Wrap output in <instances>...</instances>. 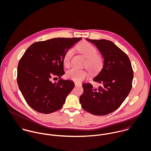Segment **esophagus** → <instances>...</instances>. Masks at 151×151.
Returning a JSON list of instances; mask_svg holds the SVG:
<instances>
[{"label":"esophagus","instance_id":"esophagus-1","mask_svg":"<svg viewBox=\"0 0 151 151\" xmlns=\"http://www.w3.org/2000/svg\"><path fill=\"white\" fill-rule=\"evenodd\" d=\"M81 86V84H77V83L75 84V86Z\"/></svg>","mask_w":151,"mask_h":151}]
</instances>
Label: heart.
Listing matches in <instances>:
<instances>
[{
    "mask_svg": "<svg viewBox=\"0 0 151 151\" xmlns=\"http://www.w3.org/2000/svg\"><path fill=\"white\" fill-rule=\"evenodd\" d=\"M76 49L81 53L86 58V67L92 73L99 71L103 67L104 59L101 55L97 54V49L88 42H83L76 46ZM73 51L72 49L67 50L64 55L63 62L65 67L71 64V58ZM88 77V73L84 70L73 68L66 73V77L76 83H80Z\"/></svg>",
    "mask_w": 151,
    "mask_h": 151,
    "instance_id": "b5f03b06",
    "label": "heart"
}]
</instances>
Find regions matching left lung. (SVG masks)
I'll return each instance as SVG.
<instances>
[{
    "mask_svg": "<svg viewBox=\"0 0 151 151\" xmlns=\"http://www.w3.org/2000/svg\"><path fill=\"white\" fill-rule=\"evenodd\" d=\"M86 40L95 44L104 59V66L93 81L100 84L94 88L84 83L80 96L81 106L86 111L97 116L108 114L119 108L132 88L134 77L129 58L111 41L105 40Z\"/></svg>",
    "mask_w": 151,
    "mask_h": 151,
    "instance_id": "obj_1",
    "label": "left lung"
}]
</instances>
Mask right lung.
I'll use <instances>...</instances> for the list:
<instances>
[{"mask_svg": "<svg viewBox=\"0 0 151 151\" xmlns=\"http://www.w3.org/2000/svg\"><path fill=\"white\" fill-rule=\"evenodd\" d=\"M82 38H56L32 43L25 52L17 67V81L28 105L48 114L62 108L74 87L71 80H59L65 74L63 59L65 52Z\"/></svg>", "mask_w": 151, "mask_h": 151, "instance_id": "right-lung-1", "label": "right lung"}]
</instances>
